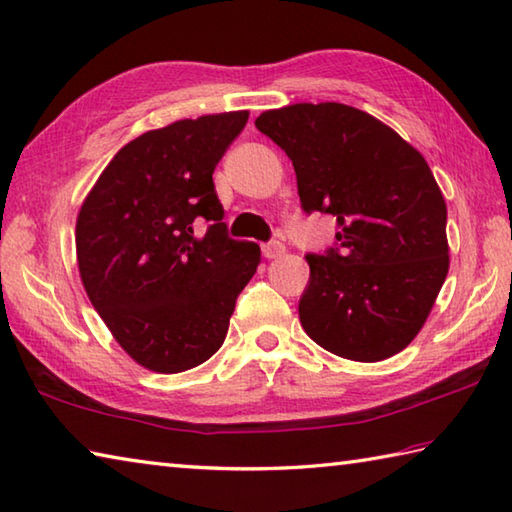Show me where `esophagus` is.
<instances>
[{
	"instance_id": "1",
	"label": "esophagus",
	"mask_w": 512,
	"mask_h": 512,
	"mask_svg": "<svg viewBox=\"0 0 512 512\" xmlns=\"http://www.w3.org/2000/svg\"><path fill=\"white\" fill-rule=\"evenodd\" d=\"M284 244L282 241H266V244L262 246V253H264V257L266 259H277V257H282L284 255Z\"/></svg>"
}]
</instances>
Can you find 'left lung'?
I'll return each instance as SVG.
<instances>
[{
  "mask_svg": "<svg viewBox=\"0 0 512 512\" xmlns=\"http://www.w3.org/2000/svg\"><path fill=\"white\" fill-rule=\"evenodd\" d=\"M255 127L293 161L306 215H333L338 224L336 244L306 255L304 331L358 362L403 351L450 266L448 210L430 165L392 127L340 102L264 111Z\"/></svg>",
  "mask_w": 512,
  "mask_h": 512,
  "instance_id": "1",
  "label": "left lung"
}]
</instances>
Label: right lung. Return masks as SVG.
<instances>
[{
	"instance_id": "1",
	"label": "right lung",
	"mask_w": 512,
	"mask_h": 512,
	"mask_svg": "<svg viewBox=\"0 0 512 512\" xmlns=\"http://www.w3.org/2000/svg\"><path fill=\"white\" fill-rule=\"evenodd\" d=\"M248 111L176 120L111 159L82 203V284L111 336L145 369L179 374L224 345L259 246L228 237L215 172ZM206 218L203 238L193 224Z\"/></svg>"
}]
</instances>
